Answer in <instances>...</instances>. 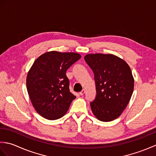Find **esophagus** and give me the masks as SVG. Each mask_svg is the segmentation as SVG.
<instances>
[{
  "mask_svg": "<svg viewBox=\"0 0 156 156\" xmlns=\"http://www.w3.org/2000/svg\"><path fill=\"white\" fill-rule=\"evenodd\" d=\"M85 92H86V90H84V89H83V90H82V91H81L79 94H80V95H81V96H82V95H84Z\"/></svg>",
  "mask_w": 156,
  "mask_h": 156,
  "instance_id": "1",
  "label": "esophagus"
}]
</instances>
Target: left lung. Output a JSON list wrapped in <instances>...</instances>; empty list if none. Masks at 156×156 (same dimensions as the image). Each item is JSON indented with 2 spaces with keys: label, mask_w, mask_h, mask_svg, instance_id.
<instances>
[{
  "label": "left lung",
  "mask_w": 156,
  "mask_h": 156,
  "mask_svg": "<svg viewBox=\"0 0 156 156\" xmlns=\"http://www.w3.org/2000/svg\"><path fill=\"white\" fill-rule=\"evenodd\" d=\"M84 59L94 74L97 97L90 102L94 115L104 122L118 118L133 94L134 78L127 62L113 54H90Z\"/></svg>",
  "instance_id": "left-lung-1"
}]
</instances>
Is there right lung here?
<instances>
[{"instance_id":"add662e5","label":"right lung","mask_w":156,"mask_h":156,"mask_svg":"<svg viewBox=\"0 0 156 156\" xmlns=\"http://www.w3.org/2000/svg\"><path fill=\"white\" fill-rule=\"evenodd\" d=\"M74 52H46L36 59L27 76V89L31 103L41 117L49 120L62 117L76 96L69 92L66 72L80 59Z\"/></svg>"}]
</instances>
